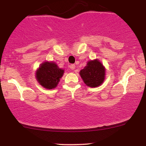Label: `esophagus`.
Segmentation results:
<instances>
[{
    "instance_id": "1",
    "label": "esophagus",
    "mask_w": 146,
    "mask_h": 146,
    "mask_svg": "<svg viewBox=\"0 0 146 146\" xmlns=\"http://www.w3.org/2000/svg\"><path fill=\"white\" fill-rule=\"evenodd\" d=\"M69 67H70V68H71V69L74 70L75 68V64H71L69 66Z\"/></svg>"
}]
</instances>
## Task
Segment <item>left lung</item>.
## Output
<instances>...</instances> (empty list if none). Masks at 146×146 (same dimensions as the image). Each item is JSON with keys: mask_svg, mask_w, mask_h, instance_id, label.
<instances>
[{"mask_svg": "<svg viewBox=\"0 0 146 146\" xmlns=\"http://www.w3.org/2000/svg\"><path fill=\"white\" fill-rule=\"evenodd\" d=\"M80 74L87 86L95 88L101 85L104 80L105 68L99 60H95L88 62Z\"/></svg>", "mask_w": 146, "mask_h": 146, "instance_id": "obj_1", "label": "left lung"}]
</instances>
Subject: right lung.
<instances>
[{"label": "right lung", "instance_id": "1", "mask_svg": "<svg viewBox=\"0 0 146 146\" xmlns=\"http://www.w3.org/2000/svg\"><path fill=\"white\" fill-rule=\"evenodd\" d=\"M64 70L54 62H45L36 72V79L40 84L47 89L56 88L62 77Z\"/></svg>", "mask_w": 146, "mask_h": 146}]
</instances>
